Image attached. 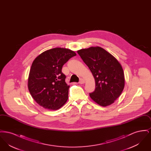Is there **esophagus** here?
Instances as JSON below:
<instances>
[{
	"mask_svg": "<svg viewBox=\"0 0 151 151\" xmlns=\"http://www.w3.org/2000/svg\"><path fill=\"white\" fill-rule=\"evenodd\" d=\"M85 83V80L83 79H80V81H79V83L82 84H84Z\"/></svg>",
	"mask_w": 151,
	"mask_h": 151,
	"instance_id": "34e87169",
	"label": "esophagus"
}]
</instances>
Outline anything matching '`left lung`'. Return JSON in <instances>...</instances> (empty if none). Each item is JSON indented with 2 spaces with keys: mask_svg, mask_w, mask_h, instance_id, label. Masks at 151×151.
I'll list each match as a JSON object with an SVG mask.
<instances>
[{
  "mask_svg": "<svg viewBox=\"0 0 151 151\" xmlns=\"http://www.w3.org/2000/svg\"><path fill=\"white\" fill-rule=\"evenodd\" d=\"M93 76L96 89L90 97L102 106L114 102L124 87V76L118 60L103 48L96 46L77 51Z\"/></svg>",
  "mask_w": 151,
  "mask_h": 151,
  "instance_id": "left-lung-1",
  "label": "left lung"
}]
</instances>
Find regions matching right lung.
I'll return each mask as SVG.
<instances>
[{
	"mask_svg": "<svg viewBox=\"0 0 151 151\" xmlns=\"http://www.w3.org/2000/svg\"><path fill=\"white\" fill-rule=\"evenodd\" d=\"M76 55L68 49L57 47L45 51L32 63L28 80L29 92L36 102L48 110H57L68 100V89L63 65Z\"/></svg>",
	"mask_w": 151,
	"mask_h": 151,
	"instance_id": "add662e5",
	"label": "right lung"
}]
</instances>
